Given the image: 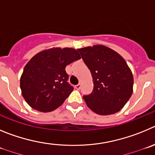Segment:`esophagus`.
Instances as JSON below:
<instances>
[{
  "instance_id": "esophagus-1",
  "label": "esophagus",
  "mask_w": 155,
  "mask_h": 155,
  "mask_svg": "<svg viewBox=\"0 0 155 155\" xmlns=\"http://www.w3.org/2000/svg\"><path fill=\"white\" fill-rule=\"evenodd\" d=\"M75 88H76V90H80V88H81V85L80 84H78V85H76V86H75Z\"/></svg>"
}]
</instances>
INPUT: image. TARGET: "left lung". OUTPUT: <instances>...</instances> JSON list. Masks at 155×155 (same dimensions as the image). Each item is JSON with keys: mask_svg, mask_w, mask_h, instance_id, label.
Instances as JSON below:
<instances>
[{"mask_svg": "<svg viewBox=\"0 0 155 155\" xmlns=\"http://www.w3.org/2000/svg\"><path fill=\"white\" fill-rule=\"evenodd\" d=\"M77 50L93 78V92L83 96L87 107L100 115L119 112L133 93V74L124 58L103 45Z\"/></svg>", "mask_w": 155, "mask_h": 155, "instance_id": "1", "label": "left lung"}]
</instances>
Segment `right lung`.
<instances>
[{
  "mask_svg": "<svg viewBox=\"0 0 155 155\" xmlns=\"http://www.w3.org/2000/svg\"><path fill=\"white\" fill-rule=\"evenodd\" d=\"M81 57L73 48L53 47L35 55L20 79L21 94L31 108L43 113L60 107L73 90L67 83L66 65Z\"/></svg>",
  "mask_w": 155,
  "mask_h": 155,
  "instance_id": "add662e5",
  "label": "right lung"
}]
</instances>
